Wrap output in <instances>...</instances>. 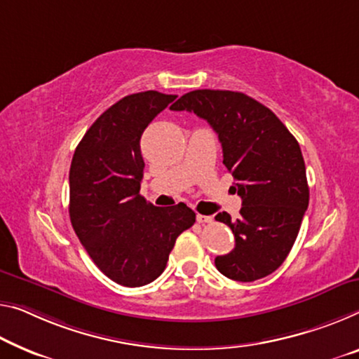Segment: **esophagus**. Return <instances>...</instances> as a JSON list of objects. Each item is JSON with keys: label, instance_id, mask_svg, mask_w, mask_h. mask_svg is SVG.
<instances>
[{"label": "esophagus", "instance_id": "obj_1", "mask_svg": "<svg viewBox=\"0 0 359 359\" xmlns=\"http://www.w3.org/2000/svg\"><path fill=\"white\" fill-rule=\"evenodd\" d=\"M196 219H197V223H212V217H208V215H201V213H197L196 215Z\"/></svg>", "mask_w": 359, "mask_h": 359}]
</instances>
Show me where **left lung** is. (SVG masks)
<instances>
[{
	"mask_svg": "<svg viewBox=\"0 0 359 359\" xmlns=\"http://www.w3.org/2000/svg\"><path fill=\"white\" fill-rule=\"evenodd\" d=\"M170 109L207 120L242 198L239 218L226 212L215 217L236 239L228 255L215 258V266L241 283L271 274L287 258L310 201L299 142L271 110L244 93L196 90Z\"/></svg>",
	"mask_w": 359,
	"mask_h": 359,
	"instance_id": "left-lung-1",
	"label": "left lung"
}]
</instances>
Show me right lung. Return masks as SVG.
Returning a JSON list of instances; mask_svg holds the SVG:
<instances>
[{
	"label": "right lung",
	"instance_id": "1",
	"mask_svg": "<svg viewBox=\"0 0 359 359\" xmlns=\"http://www.w3.org/2000/svg\"><path fill=\"white\" fill-rule=\"evenodd\" d=\"M175 97L142 91L120 99L90 126L72 158V226L96 266L125 287L157 279L176 237L196 223L186 203L154 207L140 194L141 136Z\"/></svg>",
	"mask_w": 359,
	"mask_h": 359
}]
</instances>
